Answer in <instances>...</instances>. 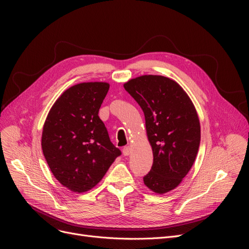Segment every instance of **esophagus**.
<instances>
[{
	"mask_svg": "<svg viewBox=\"0 0 249 249\" xmlns=\"http://www.w3.org/2000/svg\"><path fill=\"white\" fill-rule=\"evenodd\" d=\"M123 154H124V156H130V154H131V147H130V146L124 147Z\"/></svg>",
	"mask_w": 249,
	"mask_h": 249,
	"instance_id": "1",
	"label": "esophagus"
}]
</instances>
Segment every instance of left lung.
<instances>
[{
	"label": "left lung",
	"mask_w": 249,
	"mask_h": 249,
	"mask_svg": "<svg viewBox=\"0 0 249 249\" xmlns=\"http://www.w3.org/2000/svg\"><path fill=\"white\" fill-rule=\"evenodd\" d=\"M124 89L144 113L154 162L143 178L155 193L177 188L191 169L200 143V124L190 97L176 81L144 74L131 79Z\"/></svg>",
	"instance_id": "obj_1"
}]
</instances>
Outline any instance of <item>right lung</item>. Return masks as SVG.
I'll use <instances>...</instances> for the list:
<instances>
[{
  "mask_svg": "<svg viewBox=\"0 0 249 249\" xmlns=\"http://www.w3.org/2000/svg\"><path fill=\"white\" fill-rule=\"evenodd\" d=\"M109 87L106 82L70 87L53 105L44 122L43 156L59 183L72 192L92 189L122 154L99 117Z\"/></svg>",
  "mask_w": 249,
  "mask_h": 249,
  "instance_id": "obj_1",
  "label": "right lung"
}]
</instances>
